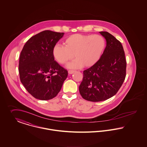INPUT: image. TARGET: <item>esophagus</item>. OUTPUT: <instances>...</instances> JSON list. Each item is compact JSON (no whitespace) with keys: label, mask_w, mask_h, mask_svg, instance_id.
<instances>
[{"label":"esophagus","mask_w":147,"mask_h":147,"mask_svg":"<svg viewBox=\"0 0 147 147\" xmlns=\"http://www.w3.org/2000/svg\"><path fill=\"white\" fill-rule=\"evenodd\" d=\"M75 71H74V70H69V71H68V73H69V74H72L74 73Z\"/></svg>","instance_id":"34e87169"}]
</instances>
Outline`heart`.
Segmentation results:
<instances>
[{"label": "heart", "instance_id": "b5f03b06", "mask_svg": "<svg viewBox=\"0 0 147 147\" xmlns=\"http://www.w3.org/2000/svg\"><path fill=\"white\" fill-rule=\"evenodd\" d=\"M65 46L59 43L52 49L53 58L63 64L75 56L76 59L69 63L66 66L70 69H78L83 66L90 67L95 64L105 47V40L100 35L73 34L64 41Z\"/></svg>", "mask_w": 147, "mask_h": 147}]
</instances>
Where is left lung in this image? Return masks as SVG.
I'll use <instances>...</instances> for the list:
<instances>
[{
	"label": "left lung",
	"mask_w": 147,
	"mask_h": 147,
	"mask_svg": "<svg viewBox=\"0 0 147 147\" xmlns=\"http://www.w3.org/2000/svg\"><path fill=\"white\" fill-rule=\"evenodd\" d=\"M99 33L106 40V47L98 62L83 71L79 87L82 97L93 102L113 96L126 77V61L121 42L108 32Z\"/></svg>",
	"instance_id": "8db88e82"
}]
</instances>
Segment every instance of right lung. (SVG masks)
Wrapping results in <instances>:
<instances>
[{
  "mask_svg": "<svg viewBox=\"0 0 147 147\" xmlns=\"http://www.w3.org/2000/svg\"><path fill=\"white\" fill-rule=\"evenodd\" d=\"M64 33L45 30L30 38L21 52L18 70L20 81L33 97L48 100L57 96L67 77V71L52 55L55 44Z\"/></svg>",
  "mask_w": 147,
  "mask_h": 147,
  "instance_id": "right-lung-1",
  "label": "right lung"
}]
</instances>
